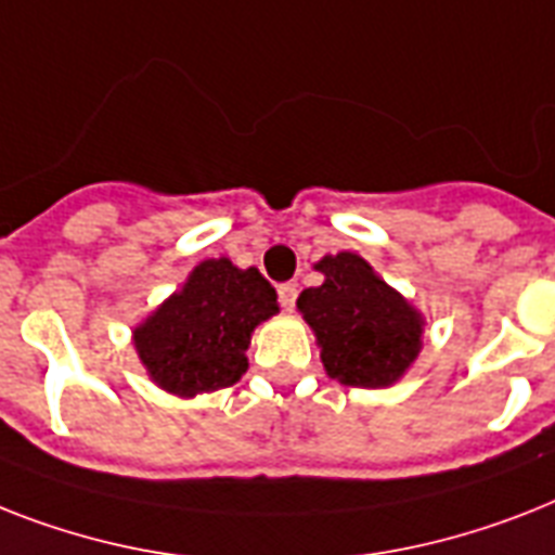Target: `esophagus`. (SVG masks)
<instances>
[{
	"label": "esophagus",
	"mask_w": 555,
	"mask_h": 555,
	"mask_svg": "<svg viewBox=\"0 0 555 555\" xmlns=\"http://www.w3.org/2000/svg\"><path fill=\"white\" fill-rule=\"evenodd\" d=\"M276 293H279V305H282V308H285V310H291L293 305H296V296H299V287L293 285V282H285V285H279V287H276Z\"/></svg>",
	"instance_id": "34e87169"
}]
</instances>
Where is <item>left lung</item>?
Listing matches in <instances>:
<instances>
[{
	"label": "left lung",
	"instance_id": "8db88e82",
	"mask_svg": "<svg viewBox=\"0 0 555 555\" xmlns=\"http://www.w3.org/2000/svg\"><path fill=\"white\" fill-rule=\"evenodd\" d=\"M317 270L324 282L301 291L296 308L317 333L327 376L350 387L402 379L422 350V313L350 250L324 256Z\"/></svg>",
	"mask_w": 555,
	"mask_h": 555
}]
</instances>
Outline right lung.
Returning a JSON list of instances; mask_svg holds the SVG:
<instances>
[{"label":"right lung","instance_id":"1","mask_svg":"<svg viewBox=\"0 0 555 555\" xmlns=\"http://www.w3.org/2000/svg\"><path fill=\"white\" fill-rule=\"evenodd\" d=\"M279 313L276 291L256 268L205 259L133 331V345L162 390L193 399L222 390L247 371L250 333Z\"/></svg>","mask_w":555,"mask_h":555}]
</instances>
